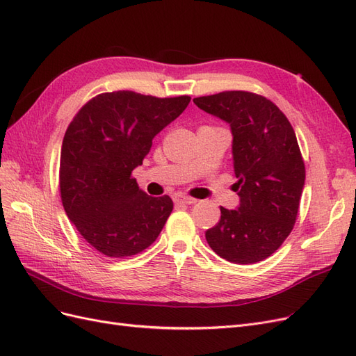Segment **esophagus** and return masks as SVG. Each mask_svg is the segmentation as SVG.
<instances>
[{
  "label": "esophagus",
  "instance_id": "1",
  "mask_svg": "<svg viewBox=\"0 0 356 356\" xmlns=\"http://www.w3.org/2000/svg\"><path fill=\"white\" fill-rule=\"evenodd\" d=\"M174 200H175V203H179V204H193V203L197 202L196 199L188 197V196H186V195H175V196H174Z\"/></svg>",
  "mask_w": 356,
  "mask_h": 356
}]
</instances>
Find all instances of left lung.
I'll return each mask as SVG.
<instances>
[{
  "mask_svg": "<svg viewBox=\"0 0 356 356\" xmlns=\"http://www.w3.org/2000/svg\"><path fill=\"white\" fill-rule=\"evenodd\" d=\"M200 110L230 124L238 209L204 236L212 251L236 264L270 257L294 227L305 188V161L294 129L264 96L232 90L193 99Z\"/></svg>",
  "mask_w": 356,
  "mask_h": 356,
  "instance_id": "1",
  "label": "left lung"
}]
</instances>
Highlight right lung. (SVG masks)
<instances>
[{
	"label": "right lung",
	"instance_id": "add662e5",
	"mask_svg": "<svg viewBox=\"0 0 356 356\" xmlns=\"http://www.w3.org/2000/svg\"><path fill=\"white\" fill-rule=\"evenodd\" d=\"M188 102L190 96L110 92L90 99L70 123L60 149L62 204L96 251L131 257L157 239L174 202L145 195L131 174Z\"/></svg>",
	"mask_w": 356,
	"mask_h": 356
}]
</instances>
